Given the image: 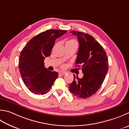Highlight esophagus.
Here are the masks:
<instances>
[{
  "label": "esophagus",
  "instance_id": "1",
  "mask_svg": "<svg viewBox=\"0 0 129 129\" xmlns=\"http://www.w3.org/2000/svg\"><path fill=\"white\" fill-rule=\"evenodd\" d=\"M59 74L60 75H64L67 74V72H59Z\"/></svg>",
  "mask_w": 129,
  "mask_h": 129
}]
</instances>
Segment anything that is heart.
Returning <instances> with one entry per match:
<instances>
[{"label":"heart","mask_w":129,"mask_h":129,"mask_svg":"<svg viewBox=\"0 0 129 129\" xmlns=\"http://www.w3.org/2000/svg\"><path fill=\"white\" fill-rule=\"evenodd\" d=\"M77 42L75 39H69L66 42V45H68V46H73V45H77ZM62 67L64 68V66H62Z\"/></svg>","instance_id":"obj_1"}]
</instances>
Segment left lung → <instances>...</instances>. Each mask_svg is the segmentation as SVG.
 <instances>
[{"mask_svg":"<svg viewBox=\"0 0 129 129\" xmlns=\"http://www.w3.org/2000/svg\"><path fill=\"white\" fill-rule=\"evenodd\" d=\"M76 35L79 48L76 64L81 68L83 73L82 78H75L69 85L73 95L79 98H86L95 94L104 81L108 69L106 52L94 38L83 32L70 31Z\"/></svg>","mask_w":129,"mask_h":129,"instance_id":"obj_1","label":"left lung"}]
</instances>
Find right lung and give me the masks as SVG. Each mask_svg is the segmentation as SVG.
Returning a JSON list of instances; mask_svg holds the SVG:
<instances>
[{"mask_svg":"<svg viewBox=\"0 0 129 129\" xmlns=\"http://www.w3.org/2000/svg\"><path fill=\"white\" fill-rule=\"evenodd\" d=\"M67 32L57 29L42 32L30 40L21 51L19 72L24 84L34 94H46L58 77V73L45 68L44 60L51 55L56 39Z\"/></svg>","mask_w":129,"mask_h":129,"instance_id":"right-lung-1","label":"right lung"}]
</instances>
